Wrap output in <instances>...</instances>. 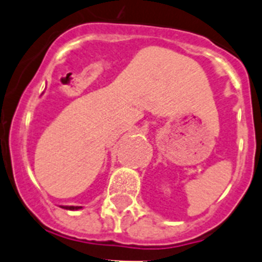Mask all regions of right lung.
<instances>
[{
  "label": "right lung",
  "mask_w": 262,
  "mask_h": 262,
  "mask_svg": "<svg viewBox=\"0 0 262 262\" xmlns=\"http://www.w3.org/2000/svg\"><path fill=\"white\" fill-rule=\"evenodd\" d=\"M63 208L71 209V211H75V209H80V208H81V207H73V205H71V207H63Z\"/></svg>",
  "instance_id": "right-lung-1"
}]
</instances>
